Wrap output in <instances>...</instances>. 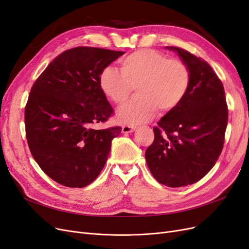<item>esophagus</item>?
I'll return each instance as SVG.
<instances>
[{"label":"esophagus","mask_w":249,"mask_h":249,"mask_svg":"<svg viewBox=\"0 0 249 249\" xmlns=\"http://www.w3.org/2000/svg\"><path fill=\"white\" fill-rule=\"evenodd\" d=\"M135 130V127L133 126H129V125H125L122 127V132L123 133H130L133 132Z\"/></svg>","instance_id":"obj_1"}]
</instances>
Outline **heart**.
I'll use <instances>...</instances> for the list:
<instances>
[{"mask_svg":"<svg viewBox=\"0 0 249 249\" xmlns=\"http://www.w3.org/2000/svg\"><path fill=\"white\" fill-rule=\"evenodd\" d=\"M121 71L107 67L101 71L98 84L103 93L121 106L133 87L136 94L118 112L123 124L148 122L157 113H167L178 107L190 86V71L178 59L150 49L135 51L120 61Z\"/></svg>","mask_w":249,"mask_h":249,"instance_id":"b5f03b06","label":"heart"}]
</instances>
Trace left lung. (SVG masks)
I'll use <instances>...</instances> for the list:
<instances>
[{"label": "left lung", "instance_id": "left-lung-1", "mask_svg": "<svg viewBox=\"0 0 249 249\" xmlns=\"http://www.w3.org/2000/svg\"><path fill=\"white\" fill-rule=\"evenodd\" d=\"M190 71V86L178 107L154 128L145 151L153 177L170 188L193 185L214 166L223 150L228 125L225 90L209 64L192 53L167 46Z\"/></svg>", "mask_w": 249, "mask_h": 249}]
</instances>
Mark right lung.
I'll return each mask as SVG.
<instances>
[{
	"instance_id": "right-lung-1",
	"label": "right lung",
	"mask_w": 249,
	"mask_h": 249,
	"mask_svg": "<svg viewBox=\"0 0 249 249\" xmlns=\"http://www.w3.org/2000/svg\"><path fill=\"white\" fill-rule=\"evenodd\" d=\"M124 53L93 47L67 50L31 89L24 112L27 143L41 169L62 186L90 185L121 133V127L96 130L92 126L113 114L98 78Z\"/></svg>"
}]
</instances>
